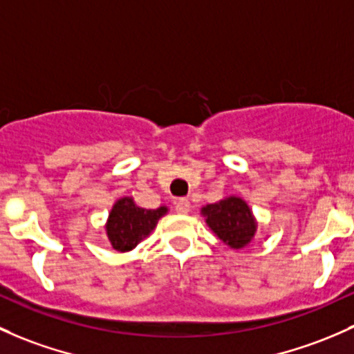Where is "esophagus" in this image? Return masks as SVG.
<instances>
[{
  "mask_svg": "<svg viewBox=\"0 0 354 354\" xmlns=\"http://www.w3.org/2000/svg\"><path fill=\"white\" fill-rule=\"evenodd\" d=\"M189 200L188 198H180L174 202V210L178 212V214H188L189 212Z\"/></svg>",
  "mask_w": 354,
  "mask_h": 354,
  "instance_id": "obj_1",
  "label": "esophagus"
}]
</instances>
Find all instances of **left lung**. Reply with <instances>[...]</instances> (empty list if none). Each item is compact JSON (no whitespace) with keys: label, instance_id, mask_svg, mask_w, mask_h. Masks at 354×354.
I'll return each mask as SVG.
<instances>
[{"label":"left lung","instance_id":"obj_1","mask_svg":"<svg viewBox=\"0 0 354 354\" xmlns=\"http://www.w3.org/2000/svg\"><path fill=\"white\" fill-rule=\"evenodd\" d=\"M202 212L207 215V224L210 229L230 248H244L254 237L256 222L251 210L244 200L237 196H229L207 205Z\"/></svg>","mask_w":354,"mask_h":354}]
</instances>
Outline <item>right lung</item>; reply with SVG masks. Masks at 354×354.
<instances>
[{"label": "right lung", "instance_id": "right-lung-1", "mask_svg": "<svg viewBox=\"0 0 354 354\" xmlns=\"http://www.w3.org/2000/svg\"><path fill=\"white\" fill-rule=\"evenodd\" d=\"M166 212V207L147 210V208L137 207L132 198L118 200L111 208L109 224H106V234L113 249L125 252L136 248L151 234V230Z\"/></svg>", "mask_w": 354, "mask_h": 354}]
</instances>
